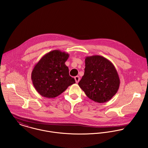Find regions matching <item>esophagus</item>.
I'll return each instance as SVG.
<instances>
[{"mask_svg": "<svg viewBox=\"0 0 148 148\" xmlns=\"http://www.w3.org/2000/svg\"><path fill=\"white\" fill-rule=\"evenodd\" d=\"M74 78H75V80L76 83H78L79 81V80H80V78H79V76H76V77H75Z\"/></svg>", "mask_w": 148, "mask_h": 148, "instance_id": "esophagus-1", "label": "esophagus"}]
</instances>
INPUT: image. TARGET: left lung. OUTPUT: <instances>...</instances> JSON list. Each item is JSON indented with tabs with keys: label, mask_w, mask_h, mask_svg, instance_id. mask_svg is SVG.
I'll return each instance as SVG.
<instances>
[{
	"label": "left lung",
	"mask_w": 148,
	"mask_h": 148,
	"mask_svg": "<svg viewBox=\"0 0 148 148\" xmlns=\"http://www.w3.org/2000/svg\"><path fill=\"white\" fill-rule=\"evenodd\" d=\"M120 78L113 64L103 56H87L85 58L84 75L79 86L88 98L97 103L109 101L117 92Z\"/></svg>",
	"instance_id": "1"
}]
</instances>
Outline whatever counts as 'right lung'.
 I'll use <instances>...</instances> for the list:
<instances>
[{"label": "right lung", "instance_id": "obj_1", "mask_svg": "<svg viewBox=\"0 0 148 148\" xmlns=\"http://www.w3.org/2000/svg\"><path fill=\"white\" fill-rule=\"evenodd\" d=\"M69 54L60 50H54L45 54L35 65L31 79L36 91L43 97L54 98L75 83L69 75L65 62Z\"/></svg>", "mask_w": 148, "mask_h": 148}]
</instances>
